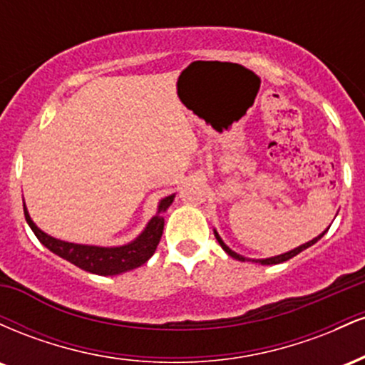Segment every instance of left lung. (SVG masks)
Segmentation results:
<instances>
[{
    "label": "left lung",
    "mask_w": 365,
    "mask_h": 365,
    "mask_svg": "<svg viewBox=\"0 0 365 365\" xmlns=\"http://www.w3.org/2000/svg\"><path fill=\"white\" fill-rule=\"evenodd\" d=\"M329 228H326L324 232L322 233H319V235H317L316 238H312V240H309V242H305V244H302V245H299V247H295V249H292V250H288V252H284V254H279V255H274V257H266V259H249V257H244V255H240V254H237L235 250H232L230 249L228 245L225 244L223 242V238L220 237V233L216 232L215 230V237H216V240H217V244L221 245V249L225 250L226 254L228 255H232L233 259H237V261H242V262H245V261H252V262H257V264H262V266H271V264H279V262H284V261H288V259H292V257H295L297 254H300L302 252V250H305V249H309V247L311 245H314L316 244L317 240H321L322 237H324V233L328 232Z\"/></svg>",
    "instance_id": "8db88e82"
}]
</instances>
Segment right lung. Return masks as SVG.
I'll return each instance as SVG.
<instances>
[{"mask_svg": "<svg viewBox=\"0 0 365 365\" xmlns=\"http://www.w3.org/2000/svg\"><path fill=\"white\" fill-rule=\"evenodd\" d=\"M175 200V194H171L165 199L159 200L156 215L149 220L145 228L139 233V237L133 238L132 242L116 247H101V245H83L72 244V242L58 240L32 221L27 207L24 202V215L29 226L34 232V235L39 238V242L46 249L51 250L53 254L60 255L65 261L75 264L83 271L89 273L101 274V276H115L127 273V271L135 269L150 259V255L156 252V247L161 240L163 230H165V217L163 212L168 211L171 202Z\"/></svg>", "mask_w": 365, "mask_h": 365, "instance_id": "right-lung-1", "label": "right lung"}]
</instances>
